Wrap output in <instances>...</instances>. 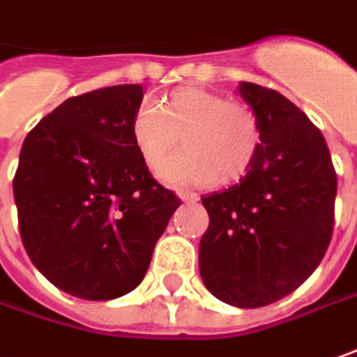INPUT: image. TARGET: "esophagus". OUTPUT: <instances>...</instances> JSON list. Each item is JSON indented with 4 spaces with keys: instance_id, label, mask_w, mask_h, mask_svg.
<instances>
[{
    "instance_id": "34e87169",
    "label": "esophagus",
    "mask_w": 357,
    "mask_h": 357,
    "mask_svg": "<svg viewBox=\"0 0 357 357\" xmlns=\"http://www.w3.org/2000/svg\"><path fill=\"white\" fill-rule=\"evenodd\" d=\"M178 198H181L183 202H186V204H195V202L200 200L198 195H192V192H178Z\"/></svg>"
}]
</instances>
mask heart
<instances>
[{
  "label": "heart",
  "mask_w": 357,
  "mask_h": 357,
  "mask_svg": "<svg viewBox=\"0 0 357 357\" xmlns=\"http://www.w3.org/2000/svg\"><path fill=\"white\" fill-rule=\"evenodd\" d=\"M131 139L149 169H159L176 149H185L159 171L173 188H210L248 173L261 145L255 114L241 102L204 88H178L162 106L143 102L131 117Z\"/></svg>",
  "instance_id": "obj_1"
}]
</instances>
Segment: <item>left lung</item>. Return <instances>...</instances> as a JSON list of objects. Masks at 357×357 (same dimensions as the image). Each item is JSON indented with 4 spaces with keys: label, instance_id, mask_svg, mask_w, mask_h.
I'll return each instance as SVG.
<instances>
[{
    "label": "left lung",
    "instance_id": "8db88e82",
    "mask_svg": "<svg viewBox=\"0 0 357 357\" xmlns=\"http://www.w3.org/2000/svg\"><path fill=\"white\" fill-rule=\"evenodd\" d=\"M238 90L261 145L240 183L202 196L210 224L198 269L222 303L257 308L293 293L322 261L338 181L322 133L293 102L253 82Z\"/></svg>",
    "mask_w": 357,
    "mask_h": 357
}]
</instances>
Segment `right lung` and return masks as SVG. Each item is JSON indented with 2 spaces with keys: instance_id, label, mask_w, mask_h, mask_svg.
<instances>
[{
  "instance_id": "obj_1",
  "label": "right lung",
  "mask_w": 357,
  "mask_h": 357,
  "mask_svg": "<svg viewBox=\"0 0 357 357\" xmlns=\"http://www.w3.org/2000/svg\"><path fill=\"white\" fill-rule=\"evenodd\" d=\"M143 92L121 84L68 98L19 153L13 196L27 255L54 287L84 301L133 291L181 206L131 139Z\"/></svg>"
}]
</instances>
